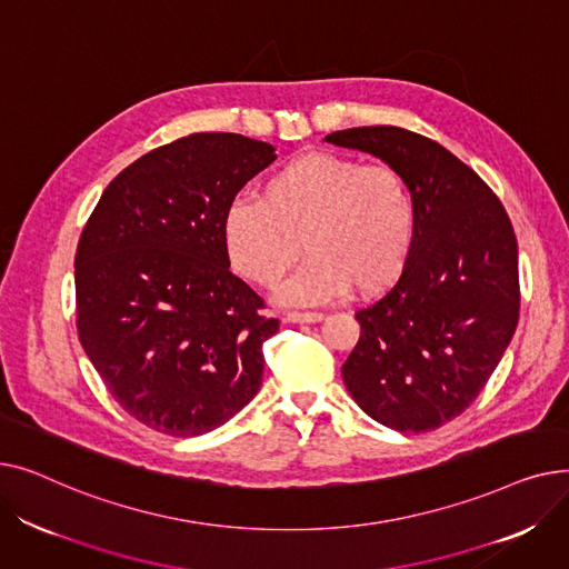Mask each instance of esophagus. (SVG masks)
<instances>
[{
  "mask_svg": "<svg viewBox=\"0 0 569 569\" xmlns=\"http://www.w3.org/2000/svg\"><path fill=\"white\" fill-rule=\"evenodd\" d=\"M320 320H325V313H300V311L286 313V322H295V325H311Z\"/></svg>",
  "mask_w": 569,
  "mask_h": 569,
  "instance_id": "1",
  "label": "esophagus"
}]
</instances>
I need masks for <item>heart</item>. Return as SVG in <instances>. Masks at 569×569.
Segmentation results:
<instances>
[{
  "label": "heart",
  "mask_w": 569,
  "mask_h": 569,
  "mask_svg": "<svg viewBox=\"0 0 569 569\" xmlns=\"http://www.w3.org/2000/svg\"><path fill=\"white\" fill-rule=\"evenodd\" d=\"M415 200L392 166L311 152L267 177L260 198H237L221 217V244L230 267L247 281L277 290L288 307L339 300L350 288L369 297L392 286L415 239Z\"/></svg>",
  "instance_id": "b5f03b06"
}]
</instances>
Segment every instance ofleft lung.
Wrapping results in <instances>:
<instances>
[{"label": "left lung", "mask_w": 569, "mask_h": 569, "mask_svg": "<svg viewBox=\"0 0 569 569\" xmlns=\"http://www.w3.org/2000/svg\"><path fill=\"white\" fill-rule=\"evenodd\" d=\"M397 168L415 200V239L397 286L357 311L341 369L376 422L422 433L482 392L519 320V251L505 207L452 152L399 127L325 136Z\"/></svg>", "instance_id": "1"}]
</instances>
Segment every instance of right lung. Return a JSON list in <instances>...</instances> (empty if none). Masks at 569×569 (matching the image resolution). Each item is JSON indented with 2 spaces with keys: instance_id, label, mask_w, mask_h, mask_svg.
<instances>
[{
  "instance_id": "add662e5",
  "label": "right lung",
  "mask_w": 569,
  "mask_h": 569,
  "mask_svg": "<svg viewBox=\"0 0 569 569\" xmlns=\"http://www.w3.org/2000/svg\"><path fill=\"white\" fill-rule=\"evenodd\" d=\"M274 159L239 133L179 138L119 172L80 234V343L114 401L159 433L202 436L260 390L279 320L228 269L221 217Z\"/></svg>"
}]
</instances>
